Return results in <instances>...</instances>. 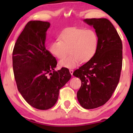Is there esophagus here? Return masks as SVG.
Returning <instances> with one entry per match:
<instances>
[{"mask_svg": "<svg viewBox=\"0 0 133 133\" xmlns=\"http://www.w3.org/2000/svg\"><path fill=\"white\" fill-rule=\"evenodd\" d=\"M69 72H70V74H71V75L72 76L73 72H74V71H73V70H72V69H70V70H69Z\"/></svg>", "mask_w": 133, "mask_h": 133, "instance_id": "obj_1", "label": "esophagus"}]
</instances>
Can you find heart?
<instances>
[{
    "label": "heart",
    "instance_id": "heart-1",
    "mask_svg": "<svg viewBox=\"0 0 133 133\" xmlns=\"http://www.w3.org/2000/svg\"><path fill=\"white\" fill-rule=\"evenodd\" d=\"M58 40L51 42L49 51L58 59H64L60 62L61 67L74 68L80 62L89 61L95 56L98 47V37L94 30L69 27L62 31Z\"/></svg>",
    "mask_w": 133,
    "mask_h": 133
}]
</instances>
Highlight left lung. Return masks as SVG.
<instances>
[{"label":"left lung","mask_w":133,"mask_h":133,"mask_svg":"<svg viewBox=\"0 0 133 133\" xmlns=\"http://www.w3.org/2000/svg\"><path fill=\"white\" fill-rule=\"evenodd\" d=\"M92 25L98 37L95 56L76 69L73 76L79 77L81 86L77 92L81 106L94 109L111 98L119 81L123 64V44L112 23L108 19H86Z\"/></svg>","instance_id":"left-lung-1"}]
</instances>
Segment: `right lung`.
I'll return each instance as SVG.
<instances>
[{
  "label": "right lung",
  "mask_w": 133,
  "mask_h": 133,
  "mask_svg": "<svg viewBox=\"0 0 133 133\" xmlns=\"http://www.w3.org/2000/svg\"><path fill=\"white\" fill-rule=\"evenodd\" d=\"M50 23L29 21L18 37L12 52V65L18 91L30 106L46 110L54 106L59 90L69 81L68 68L55 71L56 58L45 47Z\"/></svg>",
  "instance_id": "1"
}]
</instances>
